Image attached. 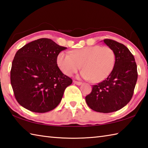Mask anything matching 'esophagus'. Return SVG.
<instances>
[{
	"label": "esophagus",
	"instance_id": "1",
	"mask_svg": "<svg viewBox=\"0 0 148 148\" xmlns=\"http://www.w3.org/2000/svg\"><path fill=\"white\" fill-rule=\"evenodd\" d=\"M74 84H76V85H81L82 84V82H77V81H74Z\"/></svg>",
	"mask_w": 148,
	"mask_h": 148
}]
</instances>
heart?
<instances>
[{
    "instance_id": "b5f03b06",
    "label": "heart",
    "mask_w": 148,
    "mask_h": 148,
    "mask_svg": "<svg viewBox=\"0 0 148 148\" xmlns=\"http://www.w3.org/2000/svg\"><path fill=\"white\" fill-rule=\"evenodd\" d=\"M56 62L60 70L66 76L80 69L83 70L81 76L92 82H102L111 74L115 63V52L110 47L92 45L76 49L71 54L61 52L58 55Z\"/></svg>"
}]
</instances>
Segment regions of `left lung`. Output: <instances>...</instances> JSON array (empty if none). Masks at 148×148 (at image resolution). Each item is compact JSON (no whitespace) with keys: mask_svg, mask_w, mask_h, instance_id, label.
<instances>
[{"mask_svg":"<svg viewBox=\"0 0 148 148\" xmlns=\"http://www.w3.org/2000/svg\"><path fill=\"white\" fill-rule=\"evenodd\" d=\"M103 41L115 52L114 68L106 79L93 85L85 100L93 110L110 113L123 108L131 100L137 80V68L134 55L125 45L110 39Z\"/></svg>","mask_w":148,"mask_h":148,"instance_id":"1","label":"left lung"}]
</instances>
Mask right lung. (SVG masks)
I'll list each match as a JSON object with an SVG mask.
<instances>
[{
  "label": "right lung",
  "mask_w": 148,
  "mask_h": 148,
  "mask_svg": "<svg viewBox=\"0 0 148 148\" xmlns=\"http://www.w3.org/2000/svg\"><path fill=\"white\" fill-rule=\"evenodd\" d=\"M66 49L51 39L40 38L16 52L10 79L14 97L22 106L45 113L59 105L65 88L72 83L56 62L58 55Z\"/></svg>",
  "instance_id": "right-lung-1"
}]
</instances>
